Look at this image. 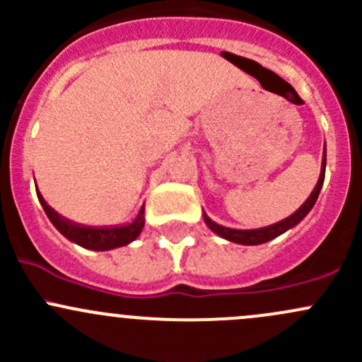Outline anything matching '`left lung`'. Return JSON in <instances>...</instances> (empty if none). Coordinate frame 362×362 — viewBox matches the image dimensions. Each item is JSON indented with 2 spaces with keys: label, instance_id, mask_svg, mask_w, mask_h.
Here are the masks:
<instances>
[{
  "label": "left lung",
  "instance_id": "1",
  "mask_svg": "<svg viewBox=\"0 0 362 362\" xmlns=\"http://www.w3.org/2000/svg\"><path fill=\"white\" fill-rule=\"evenodd\" d=\"M324 177H326V145H324L320 177H319V180H317V185L313 187L312 194L308 196V199H306V202L303 203L293 215H289V217L284 218V221L275 222V224L266 226V228H259V229H233V228H224V226L214 222L206 214H204V211H203V218H204V222H206L208 228H210L215 235H218L221 238L228 240V242L240 243V245H261V243L269 242V240L276 238V236L284 235L286 231L293 229L296 224H299V222H301L303 218L308 215V211L312 210L313 204H315V202H317V198H319V192H320V189H322V184H324Z\"/></svg>",
  "mask_w": 362,
  "mask_h": 362
}]
</instances>
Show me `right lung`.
Returning a JSON list of instances; mask_svg holds the SVG:
<instances>
[{
	"mask_svg": "<svg viewBox=\"0 0 362 362\" xmlns=\"http://www.w3.org/2000/svg\"><path fill=\"white\" fill-rule=\"evenodd\" d=\"M40 203H42L43 210H45L47 217L52 222L54 228L68 238L69 242L76 243V245L83 247V249L89 250H112L117 247H124L127 243L134 242V240L140 236L141 229L145 226V204L140 208L136 217L131 222L122 226H83L76 224V222L69 221V218L63 217V215L57 214L52 206L47 204L43 196L40 194V191H36Z\"/></svg>",
	"mask_w": 362,
	"mask_h": 362,
	"instance_id": "right-lung-1",
	"label": "right lung"
}]
</instances>
